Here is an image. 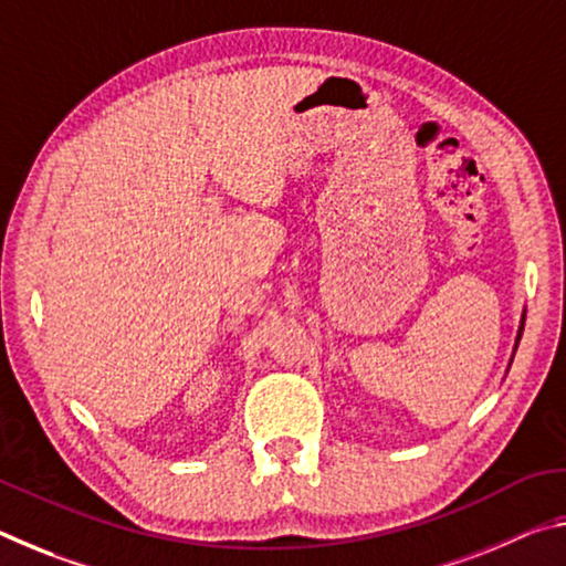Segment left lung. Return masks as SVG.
Here are the masks:
<instances>
[{
	"label": "left lung",
	"mask_w": 566,
	"mask_h": 566,
	"mask_svg": "<svg viewBox=\"0 0 566 566\" xmlns=\"http://www.w3.org/2000/svg\"><path fill=\"white\" fill-rule=\"evenodd\" d=\"M522 332H524V314H522V324H520V332H516V344H520V339H522ZM516 344H514V349H516Z\"/></svg>",
	"instance_id": "obj_1"
}]
</instances>
